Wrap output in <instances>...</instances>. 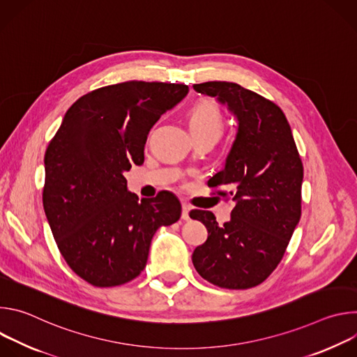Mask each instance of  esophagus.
I'll use <instances>...</instances> for the list:
<instances>
[{"mask_svg":"<svg viewBox=\"0 0 357 357\" xmlns=\"http://www.w3.org/2000/svg\"><path fill=\"white\" fill-rule=\"evenodd\" d=\"M189 211L190 206L188 203H182V220H189Z\"/></svg>","mask_w":357,"mask_h":357,"instance_id":"34e87169","label":"esophagus"}]
</instances>
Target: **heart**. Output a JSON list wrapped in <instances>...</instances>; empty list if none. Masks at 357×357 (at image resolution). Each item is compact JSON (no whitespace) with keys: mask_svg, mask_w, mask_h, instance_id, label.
I'll return each mask as SVG.
<instances>
[{"mask_svg":"<svg viewBox=\"0 0 357 357\" xmlns=\"http://www.w3.org/2000/svg\"><path fill=\"white\" fill-rule=\"evenodd\" d=\"M189 127L195 138L206 134L219 135L223 131V114L213 100L200 98L188 112Z\"/></svg>","mask_w":357,"mask_h":357,"instance_id":"1","label":"heart"}]
</instances>
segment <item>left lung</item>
I'll list each match as a JSON object with an SVG mask.
<instances>
[{"instance_id":"1","label":"left lung","mask_w":357,"mask_h":357,"mask_svg":"<svg viewBox=\"0 0 357 357\" xmlns=\"http://www.w3.org/2000/svg\"><path fill=\"white\" fill-rule=\"evenodd\" d=\"M218 97L237 117L238 128L225 169L209 188L231 199V219L219 226L212 212L189 216L208 229L192 261L202 278L227 289L261 284L277 268L301 218L303 167L289 123L274 101L230 82L193 84ZM215 193V192H213Z\"/></svg>"}]
</instances>
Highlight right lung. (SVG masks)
<instances>
[{"instance_id": "1", "label": "right lung", "mask_w": 357, "mask_h": 357, "mask_svg": "<svg viewBox=\"0 0 357 357\" xmlns=\"http://www.w3.org/2000/svg\"><path fill=\"white\" fill-rule=\"evenodd\" d=\"M178 83L130 80L89 91L45 152L43 209L62 257L82 280L110 288L145 268L160 226L181 218L169 192L138 199L124 172L144 162L146 135L188 94Z\"/></svg>"}]
</instances>
